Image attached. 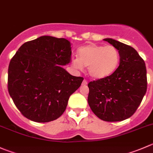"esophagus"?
Masks as SVG:
<instances>
[{"label": "esophagus", "mask_w": 153, "mask_h": 153, "mask_svg": "<svg viewBox=\"0 0 153 153\" xmlns=\"http://www.w3.org/2000/svg\"><path fill=\"white\" fill-rule=\"evenodd\" d=\"M87 81L84 79L82 82V85H87Z\"/></svg>", "instance_id": "1"}]
</instances>
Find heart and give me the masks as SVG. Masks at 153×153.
I'll use <instances>...</instances> for the list:
<instances>
[{
	"instance_id": "obj_1",
	"label": "heart",
	"mask_w": 153,
	"mask_h": 153,
	"mask_svg": "<svg viewBox=\"0 0 153 153\" xmlns=\"http://www.w3.org/2000/svg\"><path fill=\"white\" fill-rule=\"evenodd\" d=\"M120 53L113 45L90 44L78 50V58L72 59V64L78 69L87 67L92 78H103L111 75L117 68Z\"/></svg>"
}]
</instances>
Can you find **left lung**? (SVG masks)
Segmentation results:
<instances>
[{
    "instance_id": "obj_1",
    "label": "left lung",
    "mask_w": 153,
    "mask_h": 153,
    "mask_svg": "<svg viewBox=\"0 0 153 153\" xmlns=\"http://www.w3.org/2000/svg\"><path fill=\"white\" fill-rule=\"evenodd\" d=\"M117 48L120 65L114 73L88 84V104L99 119L123 121L137 109L147 89L144 60L134 48L115 39H104Z\"/></svg>"
}]
</instances>
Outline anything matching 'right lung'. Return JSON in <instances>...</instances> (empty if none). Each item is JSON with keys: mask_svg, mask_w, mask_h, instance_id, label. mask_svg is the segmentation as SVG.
<instances>
[{"mask_svg": "<svg viewBox=\"0 0 153 153\" xmlns=\"http://www.w3.org/2000/svg\"><path fill=\"white\" fill-rule=\"evenodd\" d=\"M67 39L42 36L24 43L10 62L8 91L22 114L37 123L60 117L69 98L84 78L71 75L62 66L71 60Z\"/></svg>", "mask_w": 153, "mask_h": 153, "instance_id": "obj_1", "label": "right lung"}]
</instances>
